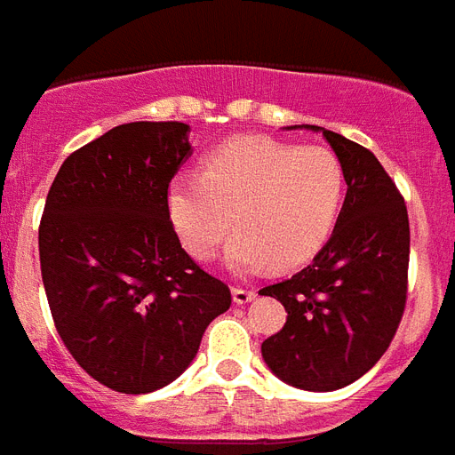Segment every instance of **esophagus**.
<instances>
[{
	"instance_id": "obj_1",
	"label": "esophagus",
	"mask_w": 455,
	"mask_h": 455,
	"mask_svg": "<svg viewBox=\"0 0 455 455\" xmlns=\"http://www.w3.org/2000/svg\"><path fill=\"white\" fill-rule=\"evenodd\" d=\"M231 294H234L235 304H240V306L250 304V301L257 297V291H254L252 287H240V285H235L234 290H231Z\"/></svg>"
}]
</instances>
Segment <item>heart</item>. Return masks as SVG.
I'll use <instances>...</instances> for the list:
<instances>
[{
	"label": "heart",
	"instance_id": "heart-1",
	"mask_svg": "<svg viewBox=\"0 0 455 455\" xmlns=\"http://www.w3.org/2000/svg\"><path fill=\"white\" fill-rule=\"evenodd\" d=\"M346 175L324 147L238 140L205 161L201 175H177L165 194L170 227L194 257L208 259L231 228L224 264L234 273L297 266L330 238Z\"/></svg>",
	"mask_w": 455,
	"mask_h": 455
}]
</instances>
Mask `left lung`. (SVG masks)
<instances>
[{
    "mask_svg": "<svg viewBox=\"0 0 455 455\" xmlns=\"http://www.w3.org/2000/svg\"><path fill=\"white\" fill-rule=\"evenodd\" d=\"M346 175V201L330 240L304 271L259 291L287 323L261 343L266 367L287 386L331 393L364 376L387 350L407 301L409 217L379 158L320 125Z\"/></svg>",
    "mask_w": 455,
    "mask_h": 455,
    "instance_id": "left-lung-1",
    "label": "left lung"
}]
</instances>
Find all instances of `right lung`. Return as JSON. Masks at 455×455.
I'll use <instances>...</instances> for the list:
<instances>
[{"instance_id": "1", "label": "right lung", "mask_w": 455, "mask_h": 455, "mask_svg": "<svg viewBox=\"0 0 455 455\" xmlns=\"http://www.w3.org/2000/svg\"><path fill=\"white\" fill-rule=\"evenodd\" d=\"M189 131L180 121L116 125L69 154L46 196L39 261L55 330L116 393L175 381L231 306L168 220V184L194 151Z\"/></svg>"}]
</instances>
